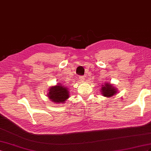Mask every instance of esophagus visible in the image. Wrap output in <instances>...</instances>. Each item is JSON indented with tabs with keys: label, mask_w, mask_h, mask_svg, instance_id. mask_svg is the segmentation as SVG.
I'll return each mask as SVG.
<instances>
[{
	"label": "esophagus",
	"mask_w": 151,
	"mask_h": 151,
	"mask_svg": "<svg viewBox=\"0 0 151 151\" xmlns=\"http://www.w3.org/2000/svg\"><path fill=\"white\" fill-rule=\"evenodd\" d=\"M81 81H84L85 80V76H81L80 77Z\"/></svg>",
	"instance_id": "obj_1"
}]
</instances>
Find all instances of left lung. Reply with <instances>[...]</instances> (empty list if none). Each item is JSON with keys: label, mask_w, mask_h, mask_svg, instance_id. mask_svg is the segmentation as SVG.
<instances>
[{"label": "left lung", "mask_w": 151, "mask_h": 151, "mask_svg": "<svg viewBox=\"0 0 151 151\" xmlns=\"http://www.w3.org/2000/svg\"><path fill=\"white\" fill-rule=\"evenodd\" d=\"M117 88L114 87V86L109 83H106L103 85L101 87V93L103 96L106 97H111L117 92Z\"/></svg>", "instance_id": "1"}]
</instances>
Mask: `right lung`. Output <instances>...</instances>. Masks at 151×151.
I'll list each match as a JSON object with an SVG mask.
<instances>
[{
  "instance_id": "add662e5",
  "label": "right lung",
  "mask_w": 151,
  "mask_h": 151,
  "mask_svg": "<svg viewBox=\"0 0 151 151\" xmlns=\"http://www.w3.org/2000/svg\"><path fill=\"white\" fill-rule=\"evenodd\" d=\"M70 92L65 86L58 83L57 85L50 87L47 96L52 102L64 103L70 97Z\"/></svg>"
}]
</instances>
